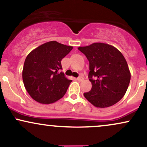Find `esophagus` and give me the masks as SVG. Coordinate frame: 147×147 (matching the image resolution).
<instances>
[{
    "mask_svg": "<svg viewBox=\"0 0 147 147\" xmlns=\"http://www.w3.org/2000/svg\"><path fill=\"white\" fill-rule=\"evenodd\" d=\"M77 81H79V82H83L84 81V77H77Z\"/></svg>",
    "mask_w": 147,
    "mask_h": 147,
    "instance_id": "obj_1",
    "label": "esophagus"
}]
</instances>
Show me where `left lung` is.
I'll use <instances>...</instances> for the list:
<instances>
[{
	"label": "left lung",
	"instance_id": "left-lung-1",
	"mask_svg": "<svg viewBox=\"0 0 147 147\" xmlns=\"http://www.w3.org/2000/svg\"><path fill=\"white\" fill-rule=\"evenodd\" d=\"M89 61V80L92 88L84 93L86 99L97 108L114 105L125 95L131 73L124 56L113 45L94 43L79 47Z\"/></svg>",
	"mask_w": 147,
	"mask_h": 147
}]
</instances>
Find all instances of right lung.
Instances as JSON below:
<instances>
[{"label": "right lung", "mask_w": 147, "mask_h": 147, "mask_svg": "<svg viewBox=\"0 0 147 147\" xmlns=\"http://www.w3.org/2000/svg\"><path fill=\"white\" fill-rule=\"evenodd\" d=\"M72 48L53 41L30 52L25 60L22 77L25 89L33 99L49 104L63 97L72 80L60 72L61 60Z\"/></svg>", "instance_id": "obj_1"}]
</instances>
